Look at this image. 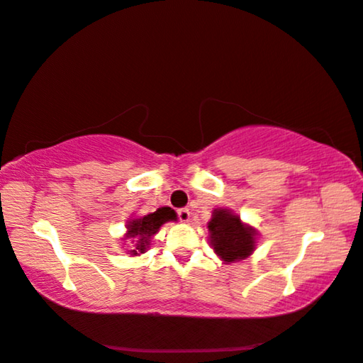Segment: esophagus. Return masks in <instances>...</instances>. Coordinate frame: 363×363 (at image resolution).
<instances>
[{
	"label": "esophagus",
	"instance_id": "34e87169",
	"mask_svg": "<svg viewBox=\"0 0 363 363\" xmlns=\"http://www.w3.org/2000/svg\"><path fill=\"white\" fill-rule=\"evenodd\" d=\"M178 218H180L182 223H188L190 221V210H188V208H182V210H178Z\"/></svg>",
	"mask_w": 363,
	"mask_h": 363
}]
</instances>
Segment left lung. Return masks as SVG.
Listing matches in <instances>:
<instances>
[{
    "label": "left lung",
    "mask_w": 363,
    "mask_h": 363,
    "mask_svg": "<svg viewBox=\"0 0 363 363\" xmlns=\"http://www.w3.org/2000/svg\"><path fill=\"white\" fill-rule=\"evenodd\" d=\"M208 241L223 264L247 259L256 250L257 231L228 208H215L208 221Z\"/></svg>",
    "instance_id": "1"
}]
</instances>
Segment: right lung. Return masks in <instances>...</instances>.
<instances>
[{
    "instance_id": "obj_1",
    "label": "right lung",
    "mask_w": 363,
    "mask_h": 363,
    "mask_svg": "<svg viewBox=\"0 0 363 363\" xmlns=\"http://www.w3.org/2000/svg\"><path fill=\"white\" fill-rule=\"evenodd\" d=\"M177 213L170 206H162L157 211L145 216H135L127 221V231L123 235L122 241L130 242L125 247H132L128 251L130 256H140L150 247L152 238L160 231V228L168 221H177Z\"/></svg>"
}]
</instances>
